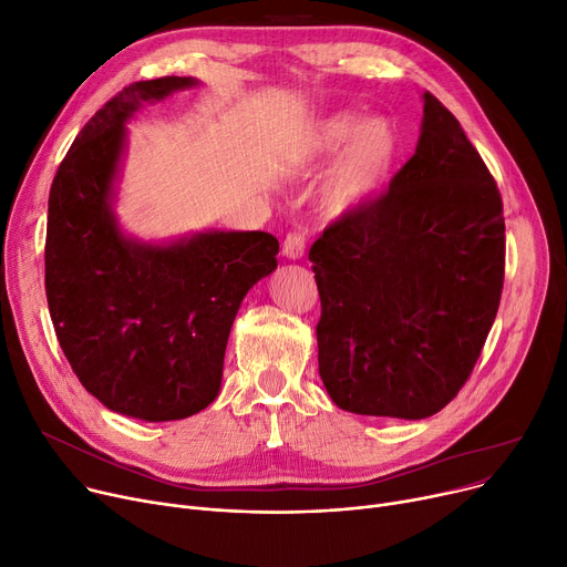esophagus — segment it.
I'll use <instances>...</instances> for the list:
<instances>
[{
    "instance_id": "esophagus-1",
    "label": "esophagus",
    "mask_w": 567,
    "mask_h": 567,
    "mask_svg": "<svg viewBox=\"0 0 567 567\" xmlns=\"http://www.w3.org/2000/svg\"><path fill=\"white\" fill-rule=\"evenodd\" d=\"M282 255L289 259H301L306 255V231L291 229L282 241Z\"/></svg>"
}]
</instances>
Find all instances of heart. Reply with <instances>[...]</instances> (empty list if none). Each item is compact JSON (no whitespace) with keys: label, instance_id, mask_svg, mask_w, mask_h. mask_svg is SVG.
<instances>
[{"label":"heart","instance_id":"heart-1","mask_svg":"<svg viewBox=\"0 0 567 567\" xmlns=\"http://www.w3.org/2000/svg\"><path fill=\"white\" fill-rule=\"evenodd\" d=\"M340 152L321 186V202L329 214H347L368 204L389 178L398 135L383 118H361L338 112L317 126L312 135V156L319 161Z\"/></svg>","mask_w":567,"mask_h":567}]
</instances>
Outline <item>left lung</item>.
<instances>
[{
	"label": "left lung",
	"mask_w": 567,
	"mask_h": 567,
	"mask_svg": "<svg viewBox=\"0 0 567 567\" xmlns=\"http://www.w3.org/2000/svg\"><path fill=\"white\" fill-rule=\"evenodd\" d=\"M310 261L319 374L340 409L419 421L455 400L501 303L505 223L492 172L436 96L389 190L326 227Z\"/></svg>",
	"instance_id": "8db88e82"
}]
</instances>
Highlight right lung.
Wrapping results in <instances>:
<instances>
[{
  "label": "right lung",
  "mask_w": 567,
  "mask_h": 567,
  "mask_svg": "<svg viewBox=\"0 0 567 567\" xmlns=\"http://www.w3.org/2000/svg\"><path fill=\"white\" fill-rule=\"evenodd\" d=\"M193 78L124 86L78 133L48 199L45 296L54 333L84 389L116 413L178 421L218 395L234 317L278 266L266 231H208L140 246L118 234L110 190L126 118Z\"/></svg>",
  "instance_id": "add662e5"
}]
</instances>
